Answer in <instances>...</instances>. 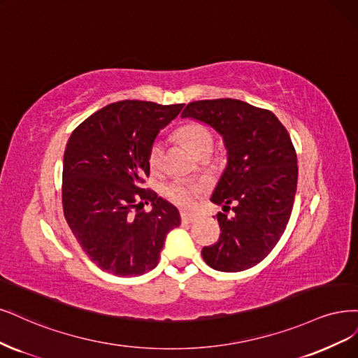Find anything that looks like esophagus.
<instances>
[{"instance_id": "obj_1", "label": "esophagus", "mask_w": 358, "mask_h": 358, "mask_svg": "<svg viewBox=\"0 0 358 358\" xmlns=\"http://www.w3.org/2000/svg\"><path fill=\"white\" fill-rule=\"evenodd\" d=\"M182 222H188V224H192L196 219H199V213H192V212H180Z\"/></svg>"}]
</instances>
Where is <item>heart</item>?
I'll use <instances>...</instances> for the list:
<instances>
[{
	"mask_svg": "<svg viewBox=\"0 0 358 358\" xmlns=\"http://www.w3.org/2000/svg\"><path fill=\"white\" fill-rule=\"evenodd\" d=\"M179 134L183 139V142L187 143L196 155L203 154L207 150H213V145H215L213 133L206 126L199 124V122H191V124L183 126L179 130ZM163 155H164V145L159 141H155L150 148V152H148V163H150V167L154 171L162 169ZM201 189L203 187L199 183L173 180L167 185L164 192L169 196V200H171L175 204L187 207L195 203L196 196H199Z\"/></svg>",
	"mask_w": 358,
	"mask_h": 358,
	"instance_id": "b5f03b06",
	"label": "heart"
}]
</instances>
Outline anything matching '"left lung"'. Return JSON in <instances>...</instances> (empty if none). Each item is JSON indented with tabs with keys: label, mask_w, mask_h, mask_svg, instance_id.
Wrapping results in <instances>:
<instances>
[{
	"label": "left lung",
	"mask_w": 358,
	"mask_h": 358,
	"mask_svg": "<svg viewBox=\"0 0 358 358\" xmlns=\"http://www.w3.org/2000/svg\"><path fill=\"white\" fill-rule=\"evenodd\" d=\"M182 118L216 130L227 150V167L210 201L219 213L220 237L203 248L204 262L224 273L257 265L285 232L298 185V158L285 126L271 110L237 99L191 102Z\"/></svg>",
	"instance_id": "1"
}]
</instances>
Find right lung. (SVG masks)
<instances>
[{"label":"right lung","mask_w":358,"mask_h":358,"mask_svg":"<svg viewBox=\"0 0 358 358\" xmlns=\"http://www.w3.org/2000/svg\"><path fill=\"white\" fill-rule=\"evenodd\" d=\"M183 108L122 101L97 110L72 131L64 155L62 203L77 241L101 269L142 275L158 265L178 208L151 189L148 152ZM152 203V210L143 206Z\"/></svg>","instance_id":"obj_1"}]
</instances>
